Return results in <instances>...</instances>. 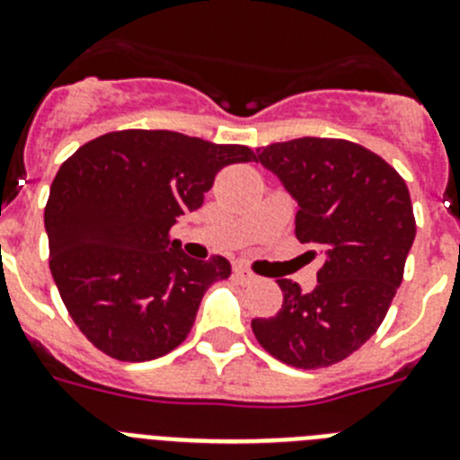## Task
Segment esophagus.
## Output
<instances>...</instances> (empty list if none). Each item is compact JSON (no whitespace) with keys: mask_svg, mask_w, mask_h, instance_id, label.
I'll return each mask as SVG.
<instances>
[{"mask_svg":"<svg viewBox=\"0 0 460 460\" xmlns=\"http://www.w3.org/2000/svg\"><path fill=\"white\" fill-rule=\"evenodd\" d=\"M234 274H237V279H242L243 283H251V280H255V274H251V271L242 265L234 267Z\"/></svg>","mask_w":460,"mask_h":460,"instance_id":"34e87169","label":"esophagus"}]
</instances>
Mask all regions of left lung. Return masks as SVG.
Instances as JSON below:
<instances>
[{
	"label": "left lung",
	"mask_w": 460,
	"mask_h": 460,
	"mask_svg": "<svg viewBox=\"0 0 460 460\" xmlns=\"http://www.w3.org/2000/svg\"><path fill=\"white\" fill-rule=\"evenodd\" d=\"M296 202L295 234L324 255L318 286L279 279L283 306L251 323L283 364L323 368L350 357L385 320L414 242L412 202L377 154L334 137H296L255 149Z\"/></svg>",
	"instance_id": "obj_1"
}]
</instances>
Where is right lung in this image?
<instances>
[{"mask_svg":"<svg viewBox=\"0 0 460 460\" xmlns=\"http://www.w3.org/2000/svg\"><path fill=\"white\" fill-rule=\"evenodd\" d=\"M251 158L243 145L131 128L87 142L59 168L46 205L50 271L99 350L149 361L189 336L230 262L189 258L170 227L202 207L218 170Z\"/></svg>","mask_w":460,"mask_h":460,"instance_id":"obj_1","label":"right lung"}]
</instances>
